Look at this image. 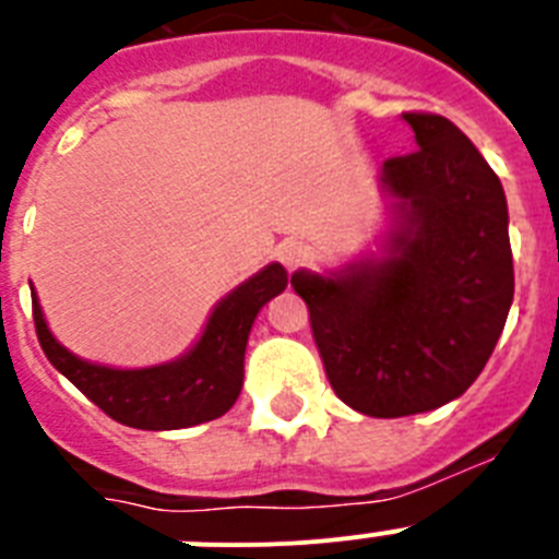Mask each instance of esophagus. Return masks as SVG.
<instances>
[{
  "label": "esophagus",
  "mask_w": 559,
  "mask_h": 559,
  "mask_svg": "<svg viewBox=\"0 0 559 559\" xmlns=\"http://www.w3.org/2000/svg\"><path fill=\"white\" fill-rule=\"evenodd\" d=\"M276 260H280L288 271H294L299 269V265L308 263L310 249L305 243H299V240H285V243H280V249H276Z\"/></svg>",
  "instance_id": "34e87169"
}]
</instances>
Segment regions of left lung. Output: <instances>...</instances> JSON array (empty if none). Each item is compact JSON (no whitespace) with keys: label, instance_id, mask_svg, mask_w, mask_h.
Returning <instances> with one entry per match:
<instances>
[{"label":"left lung","instance_id":"obj_1","mask_svg":"<svg viewBox=\"0 0 559 559\" xmlns=\"http://www.w3.org/2000/svg\"><path fill=\"white\" fill-rule=\"evenodd\" d=\"M403 120L417 151L380 167L394 215L383 254L290 276L333 392L383 419L467 392L515 294L510 212L492 167L445 117L406 111Z\"/></svg>","mask_w":559,"mask_h":559}]
</instances>
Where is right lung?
Returning a JSON list of instances; mask_svg holds the SVG:
<instances>
[{
    "mask_svg": "<svg viewBox=\"0 0 559 559\" xmlns=\"http://www.w3.org/2000/svg\"><path fill=\"white\" fill-rule=\"evenodd\" d=\"M285 285L288 271L280 263L265 265L215 305L190 353L145 369L100 367L69 353L49 333L36 290L33 322L49 364L108 417L142 431H176L218 419L235 406L243 389V358L251 324L260 308L283 294Z\"/></svg>",
    "mask_w": 559,
    "mask_h": 559,
    "instance_id": "obj_1",
    "label": "right lung"
}]
</instances>
